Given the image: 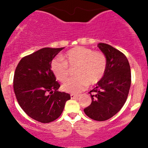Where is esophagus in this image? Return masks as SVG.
<instances>
[{
    "label": "esophagus",
    "instance_id": "obj_1",
    "mask_svg": "<svg viewBox=\"0 0 148 148\" xmlns=\"http://www.w3.org/2000/svg\"><path fill=\"white\" fill-rule=\"evenodd\" d=\"M71 99H76V98H78L79 97V95H73V94H71Z\"/></svg>",
    "mask_w": 148,
    "mask_h": 148
}]
</instances>
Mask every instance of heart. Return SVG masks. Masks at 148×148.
<instances>
[{
  "label": "heart",
  "mask_w": 148,
  "mask_h": 148,
  "mask_svg": "<svg viewBox=\"0 0 148 148\" xmlns=\"http://www.w3.org/2000/svg\"><path fill=\"white\" fill-rule=\"evenodd\" d=\"M61 58L56 57L51 62V70L58 81L64 82L68 75V67L73 68L76 77L69 79L62 85L66 92L77 94L89 85L99 83L107 69V58L99 51L83 46H77L66 52Z\"/></svg>",
  "instance_id": "obj_1"
}]
</instances>
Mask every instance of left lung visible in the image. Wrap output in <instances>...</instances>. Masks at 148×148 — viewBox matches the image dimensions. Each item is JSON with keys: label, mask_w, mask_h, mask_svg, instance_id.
<instances>
[{"label": "left lung", "mask_w": 148, "mask_h": 148, "mask_svg": "<svg viewBox=\"0 0 148 148\" xmlns=\"http://www.w3.org/2000/svg\"><path fill=\"white\" fill-rule=\"evenodd\" d=\"M97 46L107 58V69L101 81L89 92L92 103L84 112L92 120L104 121L117 114L126 102L131 85V71L123 53L104 43Z\"/></svg>", "instance_id": "8db88e82"}]
</instances>
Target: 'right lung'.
<instances>
[{
  "label": "right lung",
  "instance_id": "obj_1",
  "mask_svg": "<svg viewBox=\"0 0 148 148\" xmlns=\"http://www.w3.org/2000/svg\"><path fill=\"white\" fill-rule=\"evenodd\" d=\"M64 48H43L19 62L13 89L19 105L34 120L49 123L62 114L70 95L60 87L51 70V62Z\"/></svg>",
  "mask_w": 148,
  "mask_h": 148
}]
</instances>
